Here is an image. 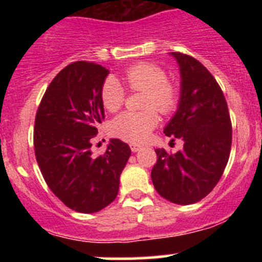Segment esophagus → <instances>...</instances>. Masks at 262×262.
Here are the masks:
<instances>
[{"label": "esophagus", "instance_id": "34e87169", "mask_svg": "<svg viewBox=\"0 0 262 262\" xmlns=\"http://www.w3.org/2000/svg\"><path fill=\"white\" fill-rule=\"evenodd\" d=\"M130 149L132 152H138V150L142 149V146H139L137 143H130Z\"/></svg>", "mask_w": 262, "mask_h": 262}]
</instances>
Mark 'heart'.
Returning a JSON list of instances; mask_svg holds the SVG:
<instances>
[{"instance_id": "obj_1", "label": "heart", "mask_w": 262, "mask_h": 262, "mask_svg": "<svg viewBox=\"0 0 262 262\" xmlns=\"http://www.w3.org/2000/svg\"><path fill=\"white\" fill-rule=\"evenodd\" d=\"M124 82L132 91H143V112H124L110 123L114 136L129 142H143L158 123V115L173 112L179 104L180 90L175 82L167 80V73L161 66L141 62L130 66L124 72ZM100 97L105 109L115 113L125 101V90L115 77L102 82ZM155 107L154 110L152 107Z\"/></svg>"}]
</instances>
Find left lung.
I'll use <instances>...</instances> for the list:
<instances>
[{
  "label": "left lung",
  "mask_w": 262,
  "mask_h": 262,
  "mask_svg": "<svg viewBox=\"0 0 262 262\" xmlns=\"http://www.w3.org/2000/svg\"><path fill=\"white\" fill-rule=\"evenodd\" d=\"M171 55L180 67V101L163 133L172 142L180 139L184 147L173 155L157 148L150 178L161 196L187 205L207 196L223 175L231 153L232 124L212 73L190 55Z\"/></svg>",
  "instance_id": "1"
}]
</instances>
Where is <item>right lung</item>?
<instances>
[{"label": "right lung", "instance_id": "obj_1", "mask_svg": "<svg viewBox=\"0 0 262 262\" xmlns=\"http://www.w3.org/2000/svg\"><path fill=\"white\" fill-rule=\"evenodd\" d=\"M107 75L96 63H71L50 82L35 116L41 175L63 204L80 213H96L114 202L132 153L120 139H110L104 155H92V138L105 118L100 91Z\"/></svg>", "mask_w": 262, "mask_h": 262}]
</instances>
